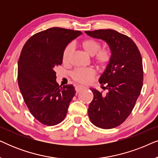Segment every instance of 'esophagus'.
<instances>
[{"instance_id":"esophagus-1","label":"esophagus","mask_w":158,"mask_h":158,"mask_svg":"<svg viewBox=\"0 0 158 158\" xmlns=\"http://www.w3.org/2000/svg\"><path fill=\"white\" fill-rule=\"evenodd\" d=\"M85 86H83V85H76L75 87V90H76V92L77 93H78V92H80L81 91V90H83V89H85Z\"/></svg>"}]
</instances>
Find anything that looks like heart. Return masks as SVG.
Listing matches in <instances>:
<instances>
[{
    "label": "heart",
    "mask_w": 158,
    "mask_h": 158,
    "mask_svg": "<svg viewBox=\"0 0 158 158\" xmlns=\"http://www.w3.org/2000/svg\"><path fill=\"white\" fill-rule=\"evenodd\" d=\"M81 46L88 55L94 56V62L97 68L103 70L109 65L111 60V52L109 49H101V44L94 39H85L82 41ZM74 51V45L70 43L64 47L62 55L64 64H68ZM95 75L96 70L94 68H77L71 73L70 76L73 81L80 83H89Z\"/></svg>",
    "instance_id": "b5f03b06"
}]
</instances>
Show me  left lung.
Masks as SVG:
<instances>
[{
	"mask_svg": "<svg viewBox=\"0 0 158 158\" xmlns=\"http://www.w3.org/2000/svg\"><path fill=\"white\" fill-rule=\"evenodd\" d=\"M109 46L111 60L99 79L106 94L94 88L88 116L95 126L112 129L130 115L143 85V66L139 49L129 36L113 29L85 31Z\"/></svg>",
	"mask_w": 158,
	"mask_h": 158,
	"instance_id": "obj_1",
	"label": "left lung"
}]
</instances>
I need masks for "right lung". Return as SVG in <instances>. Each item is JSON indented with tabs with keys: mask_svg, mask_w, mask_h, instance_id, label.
<instances>
[{
	"mask_svg": "<svg viewBox=\"0 0 158 158\" xmlns=\"http://www.w3.org/2000/svg\"><path fill=\"white\" fill-rule=\"evenodd\" d=\"M82 33L52 27L31 36L25 43L18 62V83L23 101L34 118L47 126L65 117L75 94L73 85H59L55 68L61 65L63 50Z\"/></svg>",
	"mask_w": 158,
	"mask_h": 158,
	"instance_id": "right-lung-1",
	"label": "right lung"
}]
</instances>
